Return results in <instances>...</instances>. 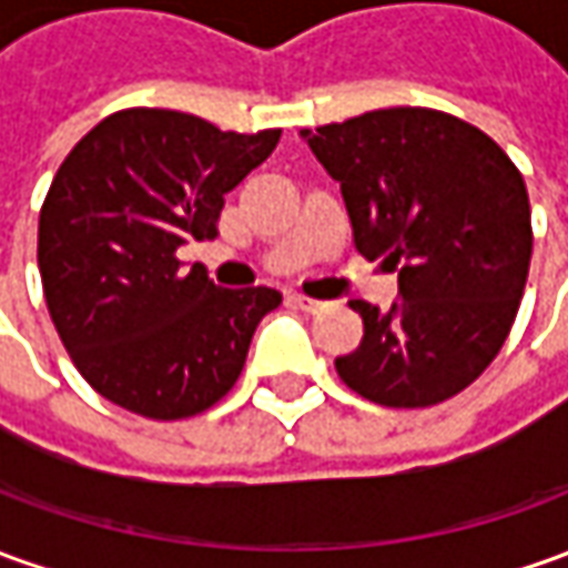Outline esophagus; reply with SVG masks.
<instances>
[{
  "label": "esophagus",
  "instance_id": "obj_1",
  "mask_svg": "<svg viewBox=\"0 0 568 568\" xmlns=\"http://www.w3.org/2000/svg\"><path fill=\"white\" fill-rule=\"evenodd\" d=\"M287 300H291V306L303 308V312H308V315H318V312L327 308V303H322V300H312V296H303V293H291Z\"/></svg>",
  "mask_w": 568,
  "mask_h": 568
}]
</instances>
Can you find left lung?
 <instances>
[{"instance_id": "1", "label": "left lung", "mask_w": 568, "mask_h": 568, "mask_svg": "<svg viewBox=\"0 0 568 568\" xmlns=\"http://www.w3.org/2000/svg\"><path fill=\"white\" fill-rule=\"evenodd\" d=\"M343 191L355 250L398 268L402 300H365L339 381L386 408L467 389L504 346L531 260L523 172L483 129L433 108H383L303 132Z\"/></svg>"}]
</instances>
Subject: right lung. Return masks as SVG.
Returning a JSON list of instances; mask_svg holds the SVG:
<instances>
[{
	"instance_id": "obj_1",
	"label": "right lung",
	"mask_w": 568,
	"mask_h": 568,
	"mask_svg": "<svg viewBox=\"0 0 568 568\" xmlns=\"http://www.w3.org/2000/svg\"><path fill=\"white\" fill-rule=\"evenodd\" d=\"M281 129L222 132L194 113L126 108L73 144L39 210L45 306L82 381L148 420L229 396L272 287H216L182 268L187 237H216L225 194Z\"/></svg>"
}]
</instances>
